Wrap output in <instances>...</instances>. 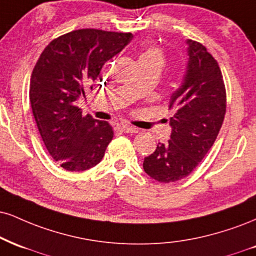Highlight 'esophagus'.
<instances>
[{
    "label": "esophagus",
    "instance_id": "esophagus-1",
    "mask_svg": "<svg viewBox=\"0 0 256 256\" xmlns=\"http://www.w3.org/2000/svg\"><path fill=\"white\" fill-rule=\"evenodd\" d=\"M116 131L125 132V134H136V132H138V128H134V126L126 125V124H119V125H116Z\"/></svg>",
    "mask_w": 256,
    "mask_h": 256
}]
</instances>
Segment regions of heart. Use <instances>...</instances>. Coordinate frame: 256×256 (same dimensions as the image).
<instances>
[{"label":"heart","mask_w":256,"mask_h":256,"mask_svg":"<svg viewBox=\"0 0 256 256\" xmlns=\"http://www.w3.org/2000/svg\"><path fill=\"white\" fill-rule=\"evenodd\" d=\"M163 60H164V57H163L162 51L160 50L158 46H146L143 51L140 52V58H138V62L142 63V62H158V63L162 64Z\"/></svg>","instance_id":"obj_1"}]
</instances>
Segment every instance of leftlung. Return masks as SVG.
<instances>
[{"label": "left lung", "instance_id": "obj_1", "mask_svg": "<svg viewBox=\"0 0 256 256\" xmlns=\"http://www.w3.org/2000/svg\"><path fill=\"white\" fill-rule=\"evenodd\" d=\"M188 44V66L182 84L172 95V134L144 158V172L158 182L188 176L205 158L218 136L226 110V92L217 60L204 45Z\"/></svg>", "mask_w": 256, "mask_h": 256}]
</instances>
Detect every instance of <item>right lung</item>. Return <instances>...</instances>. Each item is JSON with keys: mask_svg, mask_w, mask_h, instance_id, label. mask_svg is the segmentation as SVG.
<instances>
[{"mask_svg": "<svg viewBox=\"0 0 256 256\" xmlns=\"http://www.w3.org/2000/svg\"><path fill=\"white\" fill-rule=\"evenodd\" d=\"M131 39L132 33L76 30L52 40L36 60L30 83L32 112L48 154L68 172L93 168L112 140V126L83 116L75 101Z\"/></svg>", "mask_w": 256, "mask_h": 256, "instance_id": "add662e5", "label": "right lung"}]
</instances>
